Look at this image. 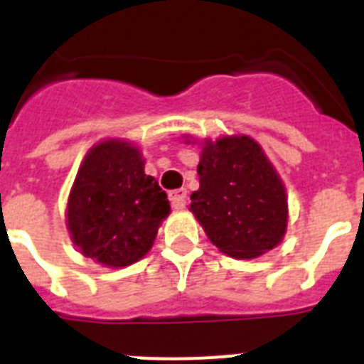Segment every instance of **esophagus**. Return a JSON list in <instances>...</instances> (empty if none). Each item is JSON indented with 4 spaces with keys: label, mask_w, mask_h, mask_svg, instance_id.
Here are the masks:
<instances>
[{
    "label": "esophagus",
    "mask_w": 364,
    "mask_h": 364,
    "mask_svg": "<svg viewBox=\"0 0 364 364\" xmlns=\"http://www.w3.org/2000/svg\"><path fill=\"white\" fill-rule=\"evenodd\" d=\"M169 198L175 210H182V208L186 206V203H188V191H186L184 188L175 189V191H171L169 193Z\"/></svg>",
    "instance_id": "1"
}]
</instances>
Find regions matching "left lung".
<instances>
[{
	"label": "left lung",
	"mask_w": 364,
	"mask_h": 364,
	"mask_svg": "<svg viewBox=\"0 0 364 364\" xmlns=\"http://www.w3.org/2000/svg\"><path fill=\"white\" fill-rule=\"evenodd\" d=\"M195 144L193 136H184ZM198 189L191 213L220 252L254 259L278 247L287 232L284 180L262 145L247 134L200 141Z\"/></svg>",
	"instance_id": "obj_1"
}]
</instances>
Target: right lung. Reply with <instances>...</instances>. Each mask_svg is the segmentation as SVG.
<instances>
[{
    "mask_svg": "<svg viewBox=\"0 0 364 364\" xmlns=\"http://www.w3.org/2000/svg\"><path fill=\"white\" fill-rule=\"evenodd\" d=\"M171 213L166 191L145 175L132 141L102 139L86 152L66 206L70 237L82 256L110 269L139 262Z\"/></svg>",
    "mask_w": 364,
    "mask_h": 364,
    "instance_id": "obj_1",
    "label": "right lung"
}]
</instances>
